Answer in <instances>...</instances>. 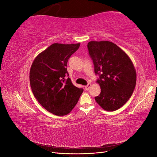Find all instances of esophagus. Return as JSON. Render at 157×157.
<instances>
[{
  "instance_id": "1",
  "label": "esophagus",
  "mask_w": 157,
  "mask_h": 157,
  "mask_svg": "<svg viewBox=\"0 0 157 157\" xmlns=\"http://www.w3.org/2000/svg\"><path fill=\"white\" fill-rule=\"evenodd\" d=\"M90 87H91V84L89 83V84H88L86 85V86H85V89H86V90H88Z\"/></svg>"
}]
</instances>
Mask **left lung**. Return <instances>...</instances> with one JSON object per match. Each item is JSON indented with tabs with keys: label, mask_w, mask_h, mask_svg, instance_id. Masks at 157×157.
Instances as JSON below:
<instances>
[{
	"label": "left lung",
	"mask_w": 157,
	"mask_h": 157,
	"mask_svg": "<svg viewBox=\"0 0 157 157\" xmlns=\"http://www.w3.org/2000/svg\"><path fill=\"white\" fill-rule=\"evenodd\" d=\"M87 46L101 88L95 100L104 110L116 111L128 101L135 89L134 66L129 56L113 42L90 41Z\"/></svg>",
	"instance_id": "obj_1"
}]
</instances>
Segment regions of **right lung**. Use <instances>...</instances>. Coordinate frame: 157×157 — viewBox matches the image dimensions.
<instances>
[{"label": "right lung", "instance_id": "1", "mask_svg": "<svg viewBox=\"0 0 157 157\" xmlns=\"http://www.w3.org/2000/svg\"><path fill=\"white\" fill-rule=\"evenodd\" d=\"M80 43H54L42 52L33 61L29 73L34 96L46 110L58 116L69 114L77 103L82 88L73 84L67 63Z\"/></svg>", "mask_w": 157, "mask_h": 157}]
</instances>
